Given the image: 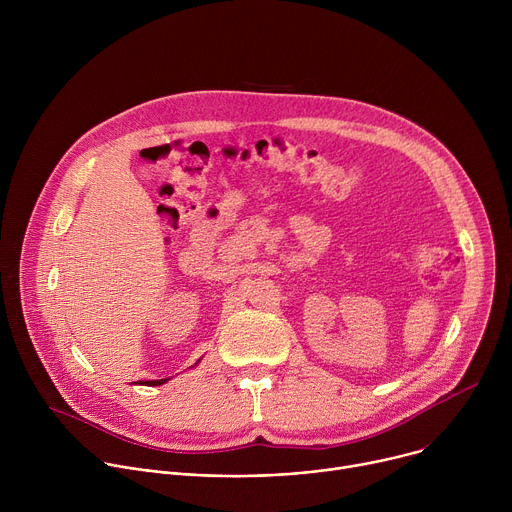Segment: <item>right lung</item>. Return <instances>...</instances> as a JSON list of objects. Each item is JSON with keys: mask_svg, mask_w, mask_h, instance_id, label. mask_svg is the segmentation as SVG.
<instances>
[{"mask_svg": "<svg viewBox=\"0 0 512 512\" xmlns=\"http://www.w3.org/2000/svg\"><path fill=\"white\" fill-rule=\"evenodd\" d=\"M168 379H160V381H148V383H141V385H150V387H158V385H164Z\"/></svg>", "mask_w": 512, "mask_h": 512, "instance_id": "right-lung-1", "label": "right lung"}]
</instances>
